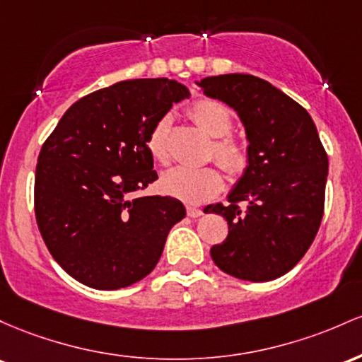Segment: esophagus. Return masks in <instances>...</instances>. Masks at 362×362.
Instances as JSON below:
<instances>
[{
	"instance_id": "34e87169",
	"label": "esophagus",
	"mask_w": 362,
	"mask_h": 362,
	"mask_svg": "<svg viewBox=\"0 0 362 362\" xmlns=\"http://www.w3.org/2000/svg\"><path fill=\"white\" fill-rule=\"evenodd\" d=\"M186 212H188V217H192V218L202 217L203 215V210L197 209V206H188V209H186Z\"/></svg>"
}]
</instances>
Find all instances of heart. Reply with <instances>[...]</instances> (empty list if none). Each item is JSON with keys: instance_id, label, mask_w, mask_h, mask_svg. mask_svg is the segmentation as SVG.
<instances>
[{"instance_id": "obj_1", "label": "heart", "mask_w": 362, "mask_h": 362, "mask_svg": "<svg viewBox=\"0 0 362 362\" xmlns=\"http://www.w3.org/2000/svg\"><path fill=\"white\" fill-rule=\"evenodd\" d=\"M189 115L203 133L215 138L212 144L215 160L229 174L243 173L246 168V150L239 141L227 138L233 128V116L229 109L217 100L202 99L192 105ZM169 128L170 116L165 115L153 123L147 138L150 156L160 164H168L170 159ZM222 188H224V177L221 170L215 168L194 169L177 165L162 174L160 177L162 193L189 205L210 200L221 193Z\"/></svg>"}]
</instances>
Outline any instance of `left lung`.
Returning a JSON list of instances; mask_svg holds the SVG:
<instances>
[{
    "label": "left lung",
    "mask_w": 362,
    "mask_h": 362,
    "mask_svg": "<svg viewBox=\"0 0 362 362\" xmlns=\"http://www.w3.org/2000/svg\"><path fill=\"white\" fill-rule=\"evenodd\" d=\"M210 99L238 112L247 165L229 205L209 206L229 234L210 247L215 265L235 279L269 282L304 257L322 224L328 157L306 109L253 75L229 73L197 82Z\"/></svg>",
    "instance_id": "8db88e82"
}]
</instances>
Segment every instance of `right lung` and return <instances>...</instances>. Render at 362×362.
Here are the masks:
<instances>
[{"label":"right lung","mask_w":362,"mask_h":362,"mask_svg":"<svg viewBox=\"0 0 362 362\" xmlns=\"http://www.w3.org/2000/svg\"><path fill=\"white\" fill-rule=\"evenodd\" d=\"M176 80L138 78L88 93L64 112L35 168V218L59 267L83 286L116 291L156 269L185 205L135 197L157 180L147 138L173 104Z\"/></svg>","instance_id":"right-lung-1"}]
</instances>
